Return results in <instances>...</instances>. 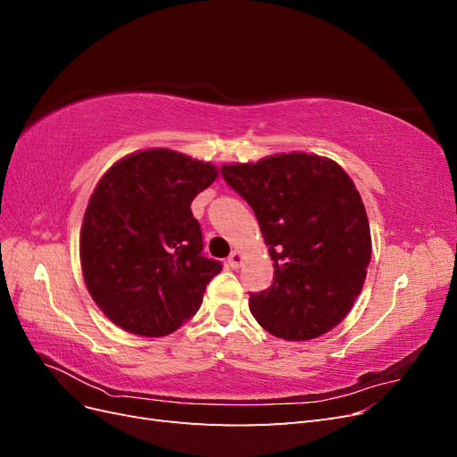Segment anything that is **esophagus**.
I'll use <instances>...</instances> for the list:
<instances>
[{
  "label": "esophagus",
  "mask_w": 457,
  "mask_h": 457,
  "mask_svg": "<svg viewBox=\"0 0 457 457\" xmlns=\"http://www.w3.org/2000/svg\"><path fill=\"white\" fill-rule=\"evenodd\" d=\"M227 262H228V267H232V269H238V267H242V262H244V253H242V252H238V250H234V252L228 255Z\"/></svg>",
  "instance_id": "34e87169"
}]
</instances>
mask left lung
I'll return each instance as SVG.
<instances>
[{
	"mask_svg": "<svg viewBox=\"0 0 457 457\" xmlns=\"http://www.w3.org/2000/svg\"><path fill=\"white\" fill-rule=\"evenodd\" d=\"M252 205L274 261L272 286L250 294L269 334L307 341L334 329L361 295L371 257L361 195L341 165L292 152L220 168Z\"/></svg>",
	"mask_w": 457,
	"mask_h": 457,
	"instance_id": "left-lung-1",
	"label": "left lung"
}]
</instances>
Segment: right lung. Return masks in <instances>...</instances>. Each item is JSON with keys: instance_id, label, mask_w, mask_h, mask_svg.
<instances>
[{"instance_id": "obj_1", "label": "right lung", "mask_w": 457, "mask_h": 457, "mask_svg": "<svg viewBox=\"0 0 457 457\" xmlns=\"http://www.w3.org/2000/svg\"><path fill=\"white\" fill-rule=\"evenodd\" d=\"M215 165L170 148L133 152L95 187L79 234L81 272L108 320L145 337L168 336L196 314L220 262L202 255L190 204Z\"/></svg>"}]
</instances>
